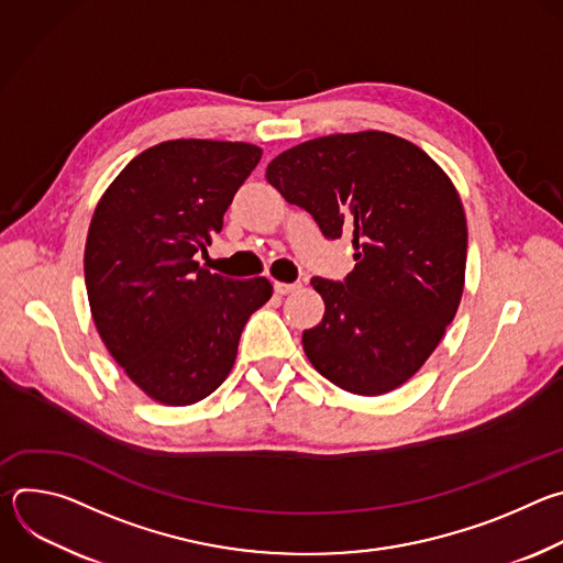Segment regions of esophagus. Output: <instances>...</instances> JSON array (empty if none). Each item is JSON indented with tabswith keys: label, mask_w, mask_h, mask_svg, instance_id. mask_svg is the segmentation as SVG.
I'll list each match as a JSON object with an SVG mask.
<instances>
[{
	"label": "esophagus",
	"mask_w": 563,
	"mask_h": 563,
	"mask_svg": "<svg viewBox=\"0 0 563 563\" xmlns=\"http://www.w3.org/2000/svg\"><path fill=\"white\" fill-rule=\"evenodd\" d=\"M302 287V283H274V289H276V294H294V291H298Z\"/></svg>",
	"instance_id": "1"
}]
</instances>
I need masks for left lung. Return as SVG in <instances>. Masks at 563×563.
I'll return each instance as SVG.
<instances>
[{"label":"left lung","mask_w":563,"mask_h":563,"mask_svg":"<svg viewBox=\"0 0 563 563\" xmlns=\"http://www.w3.org/2000/svg\"><path fill=\"white\" fill-rule=\"evenodd\" d=\"M265 176L328 240L352 233L354 272L343 283L311 278L325 302L302 332L313 369L358 396L410 380L463 296L467 224L448 174L404 137L358 131L296 144Z\"/></svg>","instance_id":"8db88e82"}]
</instances>
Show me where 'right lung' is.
<instances>
[{"mask_svg": "<svg viewBox=\"0 0 563 563\" xmlns=\"http://www.w3.org/2000/svg\"><path fill=\"white\" fill-rule=\"evenodd\" d=\"M261 155L247 142H159L131 159L93 211L85 247L93 323L157 404L209 396L229 376L250 316L272 298L263 276L233 280L196 261Z\"/></svg>", "mask_w": 563, "mask_h": 563, "instance_id": "right-lung-1", "label": "right lung"}]
</instances>
